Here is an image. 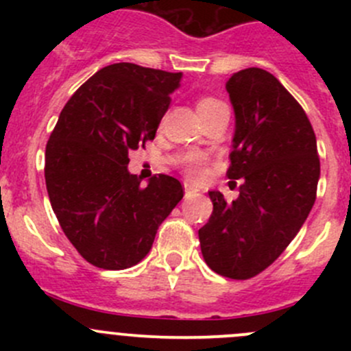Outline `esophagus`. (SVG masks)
I'll return each instance as SVG.
<instances>
[{"label":"esophagus","instance_id":"1","mask_svg":"<svg viewBox=\"0 0 351 351\" xmlns=\"http://www.w3.org/2000/svg\"><path fill=\"white\" fill-rule=\"evenodd\" d=\"M198 192H200V190H198L197 186H193L192 183H185V197L186 198H193L195 195H198Z\"/></svg>","mask_w":351,"mask_h":351}]
</instances>
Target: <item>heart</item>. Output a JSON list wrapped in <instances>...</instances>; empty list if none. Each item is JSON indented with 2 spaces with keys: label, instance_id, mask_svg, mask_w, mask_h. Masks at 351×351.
<instances>
[{
  "label": "heart",
  "instance_id": "obj_1",
  "mask_svg": "<svg viewBox=\"0 0 351 351\" xmlns=\"http://www.w3.org/2000/svg\"><path fill=\"white\" fill-rule=\"evenodd\" d=\"M219 107H224V104L212 97H204L197 101V110L198 113L210 112V110H215ZM205 162H207V158L204 154L198 153H190L183 158V165H185V171L190 178H198V176L204 173Z\"/></svg>",
  "mask_w": 351,
  "mask_h": 351
}]
</instances>
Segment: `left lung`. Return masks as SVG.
Segmentation results:
<instances>
[{"mask_svg":"<svg viewBox=\"0 0 351 351\" xmlns=\"http://www.w3.org/2000/svg\"><path fill=\"white\" fill-rule=\"evenodd\" d=\"M226 90L236 117L228 176L243 185L234 200L208 192L214 210L198 239L215 274L246 280L270 267L302 228L321 168L306 112L274 74L247 67Z\"/></svg>","mask_w":351,"mask_h":351,"instance_id":"obj_1","label":"left lung"}]
</instances>
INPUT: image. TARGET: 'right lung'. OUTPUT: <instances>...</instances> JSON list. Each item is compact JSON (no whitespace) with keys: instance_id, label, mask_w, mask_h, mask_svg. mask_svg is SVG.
I'll return each instance as SVG.
<instances>
[{"instance_id":"right-lung-1","label":"right lung","mask_w":351,"mask_h":351,"mask_svg":"<svg viewBox=\"0 0 351 351\" xmlns=\"http://www.w3.org/2000/svg\"><path fill=\"white\" fill-rule=\"evenodd\" d=\"M182 73L119 62L81 84L45 147V185L66 238L104 270L139 263L161 222L183 198L168 175L147 186L130 175V151L153 141Z\"/></svg>"}]
</instances>
